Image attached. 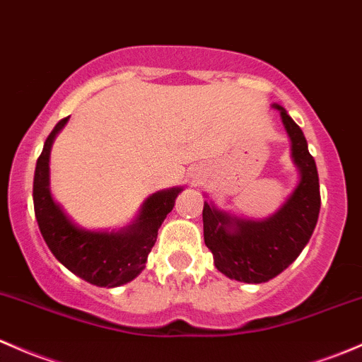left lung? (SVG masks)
Masks as SVG:
<instances>
[{
	"label": "left lung",
	"instance_id": "8db88e82",
	"mask_svg": "<svg viewBox=\"0 0 362 362\" xmlns=\"http://www.w3.org/2000/svg\"><path fill=\"white\" fill-rule=\"evenodd\" d=\"M290 136L298 184L281 208L264 220L245 218L204 201V245L223 276L239 283L260 284L279 276L296 260L315 229L321 208L319 177L307 140L286 109L272 104Z\"/></svg>",
	"mask_w": 362,
	"mask_h": 362
}]
</instances>
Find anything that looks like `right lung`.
<instances>
[{
  "label": "right lung",
  "mask_w": 362,
  "mask_h": 362,
  "mask_svg": "<svg viewBox=\"0 0 362 362\" xmlns=\"http://www.w3.org/2000/svg\"><path fill=\"white\" fill-rule=\"evenodd\" d=\"M67 121L69 117L55 124L36 163L33 199L37 226L53 257L72 274L95 286H121L146 269L159 227L184 187L151 194L135 218L119 230H91L78 226L57 203L50 189L52 146Z\"/></svg>",
  "instance_id": "add662e5"
}]
</instances>
